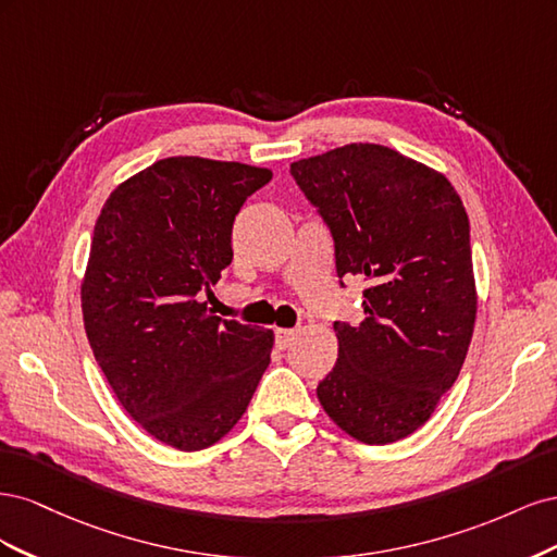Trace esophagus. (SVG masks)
<instances>
[{
	"label": "esophagus",
	"instance_id": "1",
	"mask_svg": "<svg viewBox=\"0 0 557 557\" xmlns=\"http://www.w3.org/2000/svg\"><path fill=\"white\" fill-rule=\"evenodd\" d=\"M297 336V330H276V346L283 350L293 344V339Z\"/></svg>",
	"mask_w": 557,
	"mask_h": 557
}]
</instances>
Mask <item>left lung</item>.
<instances>
[{"label":"left lung","instance_id":"8db88e82","mask_svg":"<svg viewBox=\"0 0 557 557\" xmlns=\"http://www.w3.org/2000/svg\"><path fill=\"white\" fill-rule=\"evenodd\" d=\"M290 174L330 227L336 276L364 281V318L334 323L339 358L318 399L352 440H404L450 391L474 332L462 199L444 174L379 144L293 162Z\"/></svg>","mask_w":557,"mask_h":557}]
</instances>
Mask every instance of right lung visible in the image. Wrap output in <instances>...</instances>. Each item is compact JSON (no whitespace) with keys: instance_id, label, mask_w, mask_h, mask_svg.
Segmentation results:
<instances>
[{"instance_id":"obj_1","label":"right lung","mask_w":557,"mask_h":557,"mask_svg":"<svg viewBox=\"0 0 557 557\" xmlns=\"http://www.w3.org/2000/svg\"><path fill=\"white\" fill-rule=\"evenodd\" d=\"M272 172L166 158L109 195L81 285L97 364L123 409L178 450L237 425L269 364L272 330L213 315L201 295L232 262V225Z\"/></svg>"}]
</instances>
